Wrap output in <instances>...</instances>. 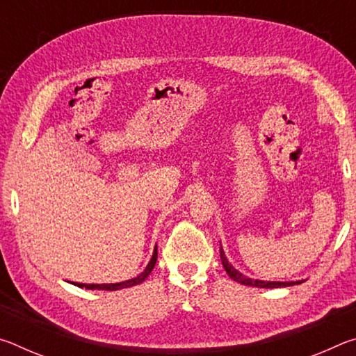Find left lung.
I'll return each mask as SVG.
<instances>
[{
    "mask_svg": "<svg viewBox=\"0 0 356 356\" xmlns=\"http://www.w3.org/2000/svg\"><path fill=\"white\" fill-rule=\"evenodd\" d=\"M220 257H221V264L222 267H225L226 273L231 276L234 281L240 282V284H245V286H252V287H265V289H273V287H287V286H293V284H301L303 281H291V282H281V281H261V280H251V278H246L245 275H242L232 267L231 264H229L227 257L225 254V251L220 246Z\"/></svg>",
    "mask_w": 356,
    "mask_h": 356,
    "instance_id": "left-lung-1",
    "label": "left lung"
}]
</instances>
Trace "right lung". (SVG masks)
Here are the masks:
<instances>
[{"label": "right lung", "mask_w": 356, "mask_h": 356, "mask_svg": "<svg viewBox=\"0 0 356 356\" xmlns=\"http://www.w3.org/2000/svg\"><path fill=\"white\" fill-rule=\"evenodd\" d=\"M155 262H156V246L154 250V254H152V259H150L147 267L144 268V272L140 273L136 276V278H131V280H127V281H122V282H116V284H83V282H72L74 286H78V287H84V289H91V291H119V289H125V287H134L136 284H140V282H143L144 280L147 278V276L150 275V272H152V268L155 267Z\"/></svg>", "instance_id": "right-lung-1"}]
</instances>
